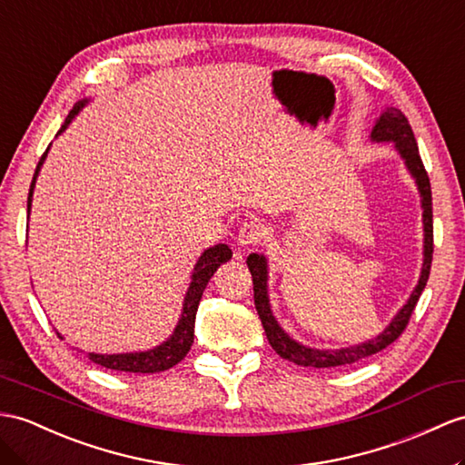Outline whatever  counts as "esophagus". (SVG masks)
Segmentation results:
<instances>
[{
  "mask_svg": "<svg viewBox=\"0 0 465 465\" xmlns=\"http://www.w3.org/2000/svg\"><path fill=\"white\" fill-rule=\"evenodd\" d=\"M262 234H264L262 224H260L258 221H246L241 224L239 234H236V242H239L241 246H252L260 239H262Z\"/></svg>",
  "mask_w": 465,
  "mask_h": 465,
  "instance_id": "obj_1",
  "label": "esophagus"
}]
</instances>
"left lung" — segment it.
Segmentation results:
<instances>
[{
    "label": "left lung",
    "instance_id": "8db88e82",
    "mask_svg": "<svg viewBox=\"0 0 465 465\" xmlns=\"http://www.w3.org/2000/svg\"><path fill=\"white\" fill-rule=\"evenodd\" d=\"M371 142H392L394 150L402 157V162L412 175L418 193H420V205H422V226H424V251H422V270L420 278H418V284L414 286L411 298L406 300L402 308L396 312L392 322L384 327V330L372 339H367L363 343L349 345L341 349H315L308 347L300 341H296L292 335H288L278 320L272 313L270 296H268V260L264 254L252 252L246 258L248 270L252 274V284H254V305L260 315V322L268 337V343L276 353L292 361L300 367H315V369H325V367H341L357 363V361L371 357L379 353L384 347H389L392 341L399 339V335L404 331L406 323H409L411 315L416 308L418 298H420L422 290L426 288V282L430 276V266H432V252H434V231H432V189H430V179L424 169V163L420 160V153H418V145L414 140V132L411 128L409 120L402 114L399 108H387L382 114L377 118L375 126L371 132Z\"/></svg>",
    "mask_w": 465,
    "mask_h": 465
}]
</instances>
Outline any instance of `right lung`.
<instances>
[{"label":"right lung","instance_id":"1","mask_svg":"<svg viewBox=\"0 0 465 465\" xmlns=\"http://www.w3.org/2000/svg\"><path fill=\"white\" fill-rule=\"evenodd\" d=\"M88 102H90V98H83V100L76 102L73 110L69 112V116H66L61 130L56 132V135H61L66 128H69V124L74 120L78 112H81L88 104ZM49 147L39 160L35 175H33V181H31L29 197H27V219H29V213H31L33 191H35L37 177H39V172H41V167L45 163V157H47V153H49ZM231 258H232V251L226 244L209 246L207 251L199 256L197 264L193 268V274H191V284H189L187 293L183 298V310H181L179 322L175 325L173 333L169 335L163 343L155 345L153 349H147V351H135V353H112V355H108V353H88V359L93 361V363L100 365V367H106V369H112V371H124V372H162V371H167V369H172L173 365H177L179 361L189 353L191 345H193L195 315H197V308H199L203 292H205L209 280L213 278L214 272H217V268L224 262H229ZM56 335L63 339L61 333H56Z\"/></svg>","mask_w":465,"mask_h":465}]
</instances>
